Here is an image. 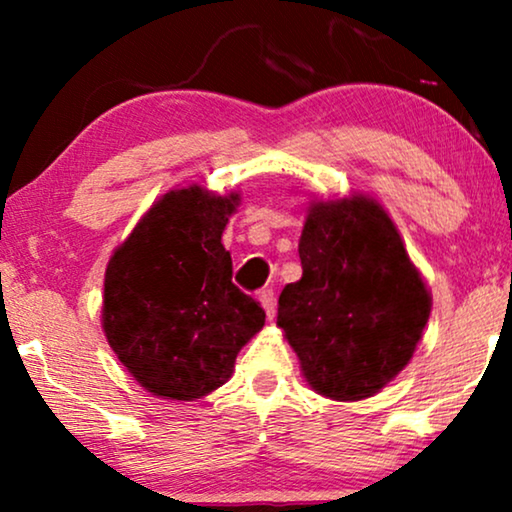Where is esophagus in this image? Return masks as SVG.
I'll use <instances>...</instances> for the list:
<instances>
[{"mask_svg":"<svg viewBox=\"0 0 512 512\" xmlns=\"http://www.w3.org/2000/svg\"><path fill=\"white\" fill-rule=\"evenodd\" d=\"M258 300H261L263 310L265 314H268V319L275 317V293H272V289H263L261 293H258Z\"/></svg>","mask_w":512,"mask_h":512,"instance_id":"obj_1","label":"esophagus"}]
</instances>
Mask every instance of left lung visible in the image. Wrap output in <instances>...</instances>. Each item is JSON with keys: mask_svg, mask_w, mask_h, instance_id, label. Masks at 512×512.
<instances>
[{"mask_svg": "<svg viewBox=\"0 0 512 512\" xmlns=\"http://www.w3.org/2000/svg\"><path fill=\"white\" fill-rule=\"evenodd\" d=\"M303 277L279 296L277 326L305 382L331 401L382 391L415 354L431 291L370 195L310 200L298 242Z\"/></svg>", "mask_w": 512, "mask_h": 512, "instance_id": "obj_1", "label": "left lung"}]
</instances>
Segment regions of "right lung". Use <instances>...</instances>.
Instances as JSON below:
<instances>
[{"label": "right lung", "mask_w": 512, "mask_h": 512, "mask_svg": "<svg viewBox=\"0 0 512 512\" xmlns=\"http://www.w3.org/2000/svg\"><path fill=\"white\" fill-rule=\"evenodd\" d=\"M240 193L172 188L118 244L104 272L102 331L125 370L158 398L195 401L230 380L265 324L233 284L221 244Z\"/></svg>", "instance_id": "obj_1"}]
</instances>
